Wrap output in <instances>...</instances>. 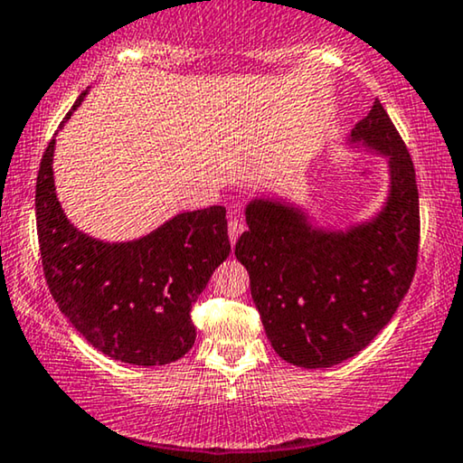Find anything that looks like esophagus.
I'll return each instance as SVG.
<instances>
[{"label": "esophagus", "mask_w": 463, "mask_h": 463, "mask_svg": "<svg viewBox=\"0 0 463 463\" xmlns=\"http://www.w3.org/2000/svg\"><path fill=\"white\" fill-rule=\"evenodd\" d=\"M227 232H230V242L233 246V244H236V240L240 238V233L244 232V225L238 223V221H230V227H227Z\"/></svg>", "instance_id": "1"}]
</instances>
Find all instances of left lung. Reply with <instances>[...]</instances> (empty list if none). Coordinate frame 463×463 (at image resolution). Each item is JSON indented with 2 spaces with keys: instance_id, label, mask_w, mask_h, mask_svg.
<instances>
[{
  "instance_id": "8db88e82",
  "label": "left lung",
  "mask_w": 463,
  "mask_h": 463,
  "mask_svg": "<svg viewBox=\"0 0 463 463\" xmlns=\"http://www.w3.org/2000/svg\"><path fill=\"white\" fill-rule=\"evenodd\" d=\"M352 143L390 156V195L369 223L347 232L309 225L301 208L276 200L246 206L236 257L278 356L325 369L364 350L413 282L420 250V194L409 149L375 100Z\"/></svg>"
}]
</instances>
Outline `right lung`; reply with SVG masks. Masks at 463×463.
Instances as JSON below:
<instances>
[{"label": "right lung", "instance_id": "right-lung-1", "mask_svg": "<svg viewBox=\"0 0 463 463\" xmlns=\"http://www.w3.org/2000/svg\"><path fill=\"white\" fill-rule=\"evenodd\" d=\"M52 156L54 138L37 173L35 214L43 276L56 306L88 344L113 360L156 366L185 356L195 341L192 306L232 250L225 208L181 213L132 242H100L75 230L62 213Z\"/></svg>", "mask_w": 463, "mask_h": 463}]
</instances>
